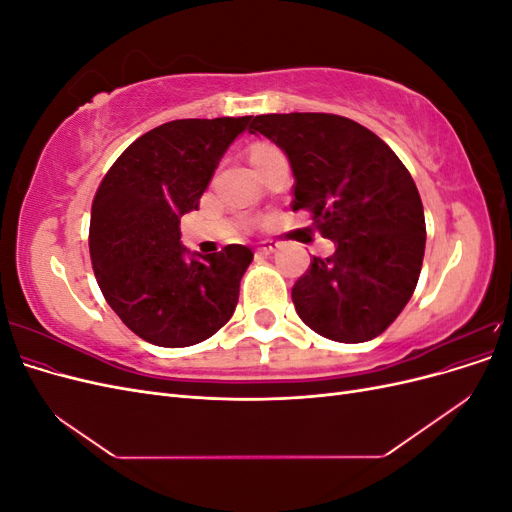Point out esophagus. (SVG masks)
Here are the masks:
<instances>
[{
    "instance_id": "34e87169",
    "label": "esophagus",
    "mask_w": 512,
    "mask_h": 512,
    "mask_svg": "<svg viewBox=\"0 0 512 512\" xmlns=\"http://www.w3.org/2000/svg\"><path fill=\"white\" fill-rule=\"evenodd\" d=\"M275 250H277V243L275 241H262L258 245V254L260 256H271Z\"/></svg>"
}]
</instances>
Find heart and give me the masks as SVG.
Returning <instances> with one entry per match:
<instances>
[{
  "label": "heart",
  "instance_id": "obj_1",
  "mask_svg": "<svg viewBox=\"0 0 512 512\" xmlns=\"http://www.w3.org/2000/svg\"><path fill=\"white\" fill-rule=\"evenodd\" d=\"M267 149H271V145H254L252 153H260V151H267Z\"/></svg>",
  "mask_w": 512,
  "mask_h": 512
}]
</instances>
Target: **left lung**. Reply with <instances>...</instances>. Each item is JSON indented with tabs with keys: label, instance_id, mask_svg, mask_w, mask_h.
<instances>
[{
	"label": "left lung",
	"instance_id": "8db88e82",
	"mask_svg": "<svg viewBox=\"0 0 512 512\" xmlns=\"http://www.w3.org/2000/svg\"><path fill=\"white\" fill-rule=\"evenodd\" d=\"M250 134L286 153L292 211L312 213L335 243L292 286L299 318L333 342L378 337L410 301L425 256V213L408 168L380 136L339 115H258Z\"/></svg>",
	"mask_w": 512,
	"mask_h": 512
}]
</instances>
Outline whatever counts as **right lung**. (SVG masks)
Masks as SVG:
<instances>
[{
    "instance_id": "add662e5",
    "label": "right lung",
    "mask_w": 512,
    "mask_h": 512,
    "mask_svg": "<svg viewBox=\"0 0 512 512\" xmlns=\"http://www.w3.org/2000/svg\"><path fill=\"white\" fill-rule=\"evenodd\" d=\"M250 121L162 123L121 153L96 192L89 254L98 286L121 322L153 346L205 342L235 312L252 250L232 243L188 258L179 220L198 209L228 145Z\"/></svg>"
}]
</instances>
